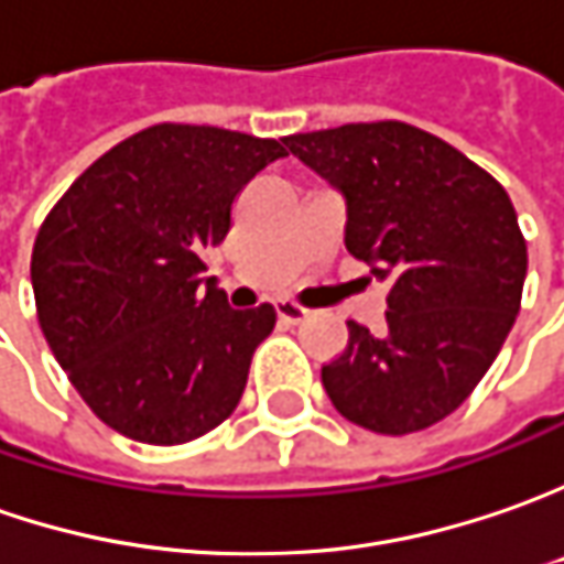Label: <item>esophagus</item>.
<instances>
[{"mask_svg": "<svg viewBox=\"0 0 564 564\" xmlns=\"http://www.w3.org/2000/svg\"><path fill=\"white\" fill-rule=\"evenodd\" d=\"M274 308H278V318L286 321V324H296V321H302L308 315V308H302L300 302L293 300H281Z\"/></svg>", "mask_w": 564, "mask_h": 564, "instance_id": "1", "label": "esophagus"}]
</instances>
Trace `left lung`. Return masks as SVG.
Returning <instances> with one entry per match:
<instances>
[{
    "instance_id": "left-lung-1",
    "label": "left lung",
    "mask_w": 564,
    "mask_h": 564,
    "mask_svg": "<svg viewBox=\"0 0 564 564\" xmlns=\"http://www.w3.org/2000/svg\"><path fill=\"white\" fill-rule=\"evenodd\" d=\"M286 149L346 199V249L387 281V327L346 321L321 368L334 409L402 437L453 415L521 308L528 246L512 199L456 147L402 121L293 133Z\"/></svg>"
}]
</instances>
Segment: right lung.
<instances>
[{"instance_id":"obj_1","label":"right lung","mask_w":564,"mask_h":564,"mask_svg":"<svg viewBox=\"0 0 564 564\" xmlns=\"http://www.w3.org/2000/svg\"><path fill=\"white\" fill-rule=\"evenodd\" d=\"M278 140L155 124L111 147L36 234V318L74 390L111 431L152 446L208 434L243 397L278 312L230 308L203 252Z\"/></svg>"}]
</instances>
